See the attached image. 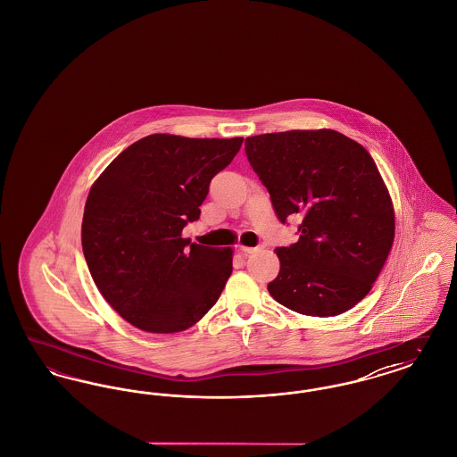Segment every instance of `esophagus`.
I'll return each instance as SVG.
<instances>
[{
    "instance_id": "1",
    "label": "esophagus",
    "mask_w": 457,
    "mask_h": 457,
    "mask_svg": "<svg viewBox=\"0 0 457 457\" xmlns=\"http://www.w3.org/2000/svg\"><path fill=\"white\" fill-rule=\"evenodd\" d=\"M262 246H239V252L243 253V255H252V253H255V252H259Z\"/></svg>"
}]
</instances>
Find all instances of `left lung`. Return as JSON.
Instances as JSON below:
<instances>
[{"label": "left lung", "mask_w": 457, "mask_h": 457, "mask_svg": "<svg viewBox=\"0 0 457 457\" xmlns=\"http://www.w3.org/2000/svg\"><path fill=\"white\" fill-rule=\"evenodd\" d=\"M245 153L278 219L303 218L298 241L276 250L281 269L267 286L270 296L312 317L348 312L378 278L395 229L371 155L334 130L248 137Z\"/></svg>", "instance_id": "8db88e82"}]
</instances>
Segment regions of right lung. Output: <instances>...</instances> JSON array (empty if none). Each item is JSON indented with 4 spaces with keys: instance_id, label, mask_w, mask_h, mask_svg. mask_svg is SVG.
<instances>
[{
    "instance_id": "obj_1",
    "label": "right lung",
    "mask_w": 457,
    "mask_h": 457,
    "mask_svg": "<svg viewBox=\"0 0 457 457\" xmlns=\"http://www.w3.org/2000/svg\"><path fill=\"white\" fill-rule=\"evenodd\" d=\"M243 138L155 133L120 154L90 188L82 248L101 295L131 326L155 334L196 324L233 272V248L181 238L211 179Z\"/></svg>"
}]
</instances>
